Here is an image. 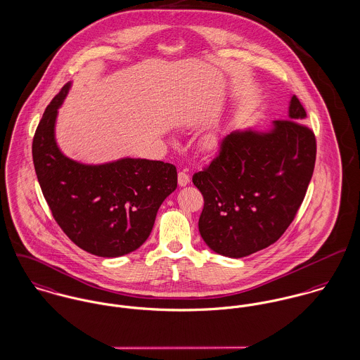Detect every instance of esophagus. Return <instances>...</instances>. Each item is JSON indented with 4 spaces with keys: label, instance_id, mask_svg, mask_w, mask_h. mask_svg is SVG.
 I'll return each instance as SVG.
<instances>
[{
    "label": "esophagus",
    "instance_id": "1",
    "mask_svg": "<svg viewBox=\"0 0 360 360\" xmlns=\"http://www.w3.org/2000/svg\"><path fill=\"white\" fill-rule=\"evenodd\" d=\"M191 182V176L185 171L178 172V184L179 186H186Z\"/></svg>",
    "mask_w": 360,
    "mask_h": 360
}]
</instances>
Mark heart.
<instances>
[{
    "label": "heart",
    "instance_id": "heart-1",
    "mask_svg": "<svg viewBox=\"0 0 360 360\" xmlns=\"http://www.w3.org/2000/svg\"><path fill=\"white\" fill-rule=\"evenodd\" d=\"M204 143H205V146H207V148L212 149V148H217V146H218V143H219V139H218L215 134H211V136H208V137L205 139Z\"/></svg>",
    "mask_w": 360,
    "mask_h": 360
}]
</instances>
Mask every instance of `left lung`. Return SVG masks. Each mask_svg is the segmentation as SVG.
I'll return each mask as SVG.
<instances>
[{"instance_id":"left-lung-1","label":"left lung","mask_w":360,"mask_h":360,"mask_svg":"<svg viewBox=\"0 0 360 360\" xmlns=\"http://www.w3.org/2000/svg\"><path fill=\"white\" fill-rule=\"evenodd\" d=\"M293 96L288 119L270 131H234L218 156L193 175L204 197L198 230L214 252L244 257L278 241L293 221L309 185L316 139Z\"/></svg>"}]
</instances>
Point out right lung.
<instances>
[{
	"instance_id": "right-lung-1",
	"label": "right lung",
	"mask_w": 360,
	"mask_h": 360,
	"mask_svg": "<svg viewBox=\"0 0 360 360\" xmlns=\"http://www.w3.org/2000/svg\"><path fill=\"white\" fill-rule=\"evenodd\" d=\"M64 84L42 115L32 139V162L44 197L67 237L83 250L117 257L139 249L149 237L156 214L176 189L174 165L120 159L87 166L64 156L55 139Z\"/></svg>"
}]
</instances>
